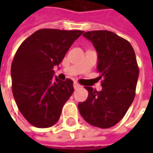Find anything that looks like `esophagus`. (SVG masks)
Returning <instances> with one entry per match:
<instances>
[{"label":"esophagus","mask_w":153,"mask_h":153,"mask_svg":"<svg viewBox=\"0 0 153 153\" xmlns=\"http://www.w3.org/2000/svg\"><path fill=\"white\" fill-rule=\"evenodd\" d=\"M74 88H75V89H77V88H80V85H79L78 82H74Z\"/></svg>","instance_id":"34e87169"}]
</instances>
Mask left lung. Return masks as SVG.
<instances>
[{
    "label": "left lung",
    "mask_w": 153,
    "mask_h": 153,
    "mask_svg": "<svg viewBox=\"0 0 153 153\" xmlns=\"http://www.w3.org/2000/svg\"><path fill=\"white\" fill-rule=\"evenodd\" d=\"M83 36L97 49L98 78H103V88L97 91L85 87L88 97L85 102L79 103V111L90 125L111 128L124 117L136 96L139 75L136 54L127 40L112 32L91 31Z\"/></svg>",
    "instance_id": "left-lung-1"
}]
</instances>
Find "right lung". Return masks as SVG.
I'll list each match as a JSON object with an SVG mask.
<instances>
[{"label": "right lung", "mask_w": 153, "mask_h": 153, "mask_svg": "<svg viewBox=\"0 0 153 153\" xmlns=\"http://www.w3.org/2000/svg\"><path fill=\"white\" fill-rule=\"evenodd\" d=\"M83 31L41 29L17 48L11 65L12 93L18 110L33 126L55 125L74 88L70 79H54L66 52Z\"/></svg>", "instance_id": "add662e5"}]
</instances>
